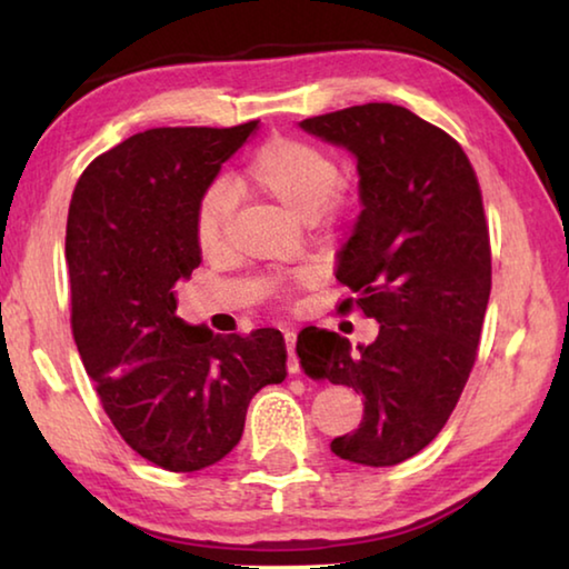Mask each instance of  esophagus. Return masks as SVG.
Instances as JSON below:
<instances>
[{
	"mask_svg": "<svg viewBox=\"0 0 569 569\" xmlns=\"http://www.w3.org/2000/svg\"><path fill=\"white\" fill-rule=\"evenodd\" d=\"M283 341L288 351V373H298L301 371V366H298V359H296V331H286Z\"/></svg>",
	"mask_w": 569,
	"mask_h": 569,
	"instance_id": "34e87169",
	"label": "esophagus"
}]
</instances>
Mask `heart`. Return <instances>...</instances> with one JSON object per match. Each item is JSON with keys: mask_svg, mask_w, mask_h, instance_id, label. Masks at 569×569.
I'll return each instance as SVG.
<instances>
[{"mask_svg": "<svg viewBox=\"0 0 569 569\" xmlns=\"http://www.w3.org/2000/svg\"><path fill=\"white\" fill-rule=\"evenodd\" d=\"M238 186L271 200L296 220H313L329 206L339 186V168L319 148L301 140L276 138L253 152ZM230 218V196L226 188H213L200 200L196 233L200 248H220Z\"/></svg>", "mask_w": 569, "mask_h": 569, "instance_id": "1", "label": "heart"}]
</instances>
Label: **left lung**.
Wrapping results in <instances>:
<instances>
[{
	"instance_id": "1",
	"label": "left lung",
	"mask_w": 569,
	"mask_h": 569,
	"mask_svg": "<svg viewBox=\"0 0 569 569\" xmlns=\"http://www.w3.org/2000/svg\"><path fill=\"white\" fill-rule=\"evenodd\" d=\"M298 128L356 160L361 213L336 278L381 326L377 341L356 349L308 326L296 353L311 379L363 397L359 429L336 437L333 455L393 467L439 435L477 359L492 291L479 182L455 138L399 104H356Z\"/></svg>"
}]
</instances>
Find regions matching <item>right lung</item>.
<instances>
[{"label":"right lung","instance_id":"add662e5","mask_svg":"<svg viewBox=\"0 0 569 569\" xmlns=\"http://www.w3.org/2000/svg\"><path fill=\"white\" fill-rule=\"evenodd\" d=\"M256 130L258 120L138 132L94 158L70 200L77 351L120 437L168 471L223 459L250 399L286 379L281 331L220 336L176 313V283L200 266V200Z\"/></svg>","mask_w":569,"mask_h":569}]
</instances>
